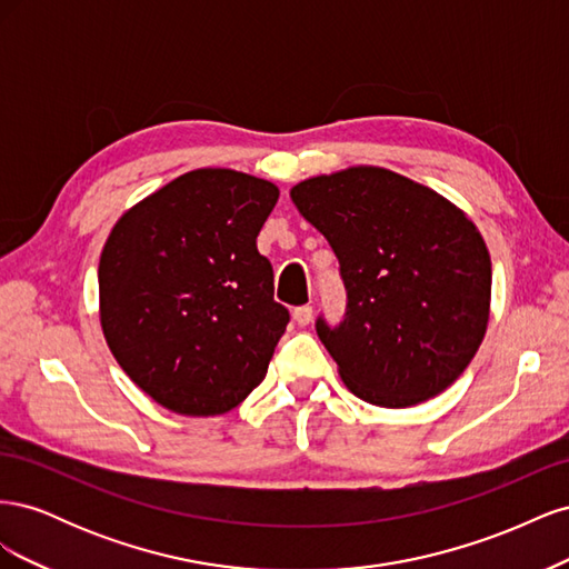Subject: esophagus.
Masks as SVG:
<instances>
[{"instance_id":"obj_1","label":"esophagus","mask_w":569,"mask_h":569,"mask_svg":"<svg viewBox=\"0 0 569 569\" xmlns=\"http://www.w3.org/2000/svg\"><path fill=\"white\" fill-rule=\"evenodd\" d=\"M291 316H295V322L297 325H308V322H311L313 320V308L311 306H299V308H295V313H291Z\"/></svg>"}]
</instances>
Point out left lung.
<instances>
[{
  "mask_svg": "<svg viewBox=\"0 0 569 569\" xmlns=\"http://www.w3.org/2000/svg\"><path fill=\"white\" fill-rule=\"evenodd\" d=\"M330 242L347 287L339 327L316 330L358 399L408 408L435 399L487 335L491 258L468 213L406 176L351 166L291 187Z\"/></svg>",
  "mask_w": 569,
  "mask_h": 569,
  "instance_id": "8db88e82",
  "label": "left lung"
}]
</instances>
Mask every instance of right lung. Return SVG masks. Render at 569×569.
I'll use <instances>...</instances> for the list:
<instances>
[{
	"label": "right lung",
	"mask_w": 569,
	"mask_h": 569,
	"mask_svg": "<svg viewBox=\"0 0 569 569\" xmlns=\"http://www.w3.org/2000/svg\"><path fill=\"white\" fill-rule=\"evenodd\" d=\"M272 182L199 168L134 203L99 256V322L118 366L159 406L222 416L263 382L289 311L256 237Z\"/></svg>",
	"instance_id": "add662e5"
}]
</instances>
